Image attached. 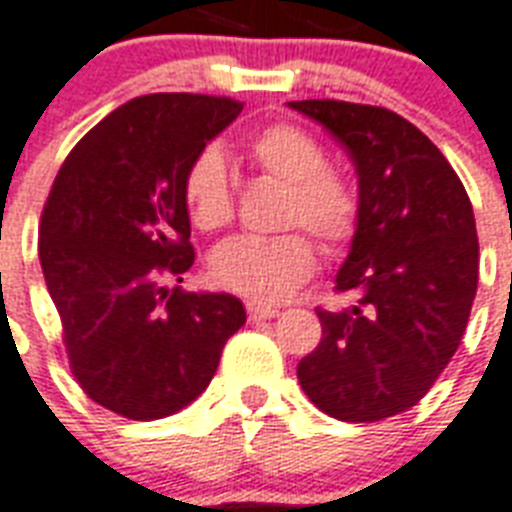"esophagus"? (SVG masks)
Instances as JSON below:
<instances>
[{"label":"esophagus","mask_w":512,"mask_h":512,"mask_svg":"<svg viewBox=\"0 0 512 512\" xmlns=\"http://www.w3.org/2000/svg\"><path fill=\"white\" fill-rule=\"evenodd\" d=\"M247 314H249V319H252V322H260V319L279 317V308L263 306V303H249Z\"/></svg>","instance_id":"34e87169"}]
</instances>
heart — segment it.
I'll return each mask as SVG.
<instances>
[{
	"mask_svg": "<svg viewBox=\"0 0 512 512\" xmlns=\"http://www.w3.org/2000/svg\"><path fill=\"white\" fill-rule=\"evenodd\" d=\"M257 169L284 182L282 222L306 225L325 247L343 249L360 230V193L346 174L327 166L317 136L295 123H271L247 142ZM182 198L198 230H220L233 220V185L217 150L187 163ZM212 279L222 290L257 303L290 298L317 268V244L303 228L276 236H236L212 252Z\"/></svg>",
	"mask_w": 512,
	"mask_h": 512,
	"instance_id": "1",
	"label": "heart"
}]
</instances>
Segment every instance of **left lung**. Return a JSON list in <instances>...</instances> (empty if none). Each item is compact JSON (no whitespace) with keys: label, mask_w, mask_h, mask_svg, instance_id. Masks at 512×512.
<instances>
[{"label":"left lung","mask_w":512,"mask_h":512,"mask_svg":"<svg viewBox=\"0 0 512 512\" xmlns=\"http://www.w3.org/2000/svg\"><path fill=\"white\" fill-rule=\"evenodd\" d=\"M346 147L360 177V230L319 306L322 341L298 362L319 411L381 421L427 395L459 349L478 290L473 204L446 155L392 109L335 99L290 101Z\"/></svg>","instance_id":"1"}]
</instances>
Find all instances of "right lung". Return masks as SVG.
<instances>
[{
    "label": "right lung",
    "instance_id": "obj_1",
    "mask_svg": "<svg viewBox=\"0 0 512 512\" xmlns=\"http://www.w3.org/2000/svg\"><path fill=\"white\" fill-rule=\"evenodd\" d=\"M241 109L201 93L131 99L66 155L42 206L39 265L69 370L123 419H163L193 403L247 322L233 295L166 287L195 260L187 163Z\"/></svg>",
    "mask_w": 512,
    "mask_h": 512
}]
</instances>
